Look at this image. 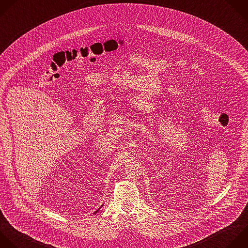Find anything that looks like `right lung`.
<instances>
[{
  "label": "right lung",
  "mask_w": 248,
  "mask_h": 248,
  "mask_svg": "<svg viewBox=\"0 0 248 248\" xmlns=\"http://www.w3.org/2000/svg\"><path fill=\"white\" fill-rule=\"evenodd\" d=\"M102 206H103V205H101V206H100V207H99V209H100V208H101V207H102ZM97 212H98V210H96V211H95V212H94V214H95V213H97Z\"/></svg>",
  "instance_id": "add662e5"
}]
</instances>
